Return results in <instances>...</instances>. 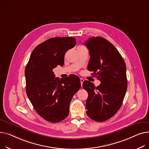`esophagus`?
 Segmentation results:
<instances>
[{"mask_svg":"<svg viewBox=\"0 0 149 149\" xmlns=\"http://www.w3.org/2000/svg\"><path fill=\"white\" fill-rule=\"evenodd\" d=\"M80 81H81V85L82 86V84H83V82H84V79H82V78H81V79H80Z\"/></svg>","mask_w":149,"mask_h":149,"instance_id":"esophagus-1","label":"esophagus"}]
</instances>
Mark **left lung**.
<instances>
[{
  "mask_svg": "<svg viewBox=\"0 0 149 149\" xmlns=\"http://www.w3.org/2000/svg\"><path fill=\"white\" fill-rule=\"evenodd\" d=\"M84 45L89 50L88 70L101 84L95 87L88 81L83 82L88 92L86 114L97 121H104L114 116L120 108L127 86L124 59L112 44L102 37H90Z\"/></svg>",
  "mask_w": 149,
  "mask_h": 149,
  "instance_id": "obj_1",
  "label": "left lung"
}]
</instances>
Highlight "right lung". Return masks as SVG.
<instances>
[{
    "mask_svg": "<svg viewBox=\"0 0 149 149\" xmlns=\"http://www.w3.org/2000/svg\"><path fill=\"white\" fill-rule=\"evenodd\" d=\"M76 44L73 37L51 38L36 47L25 68L26 91L33 108L45 120L57 123L69 113L70 103L80 89V79L55 77L52 70L63 66L66 52Z\"/></svg>",
    "mask_w": 149,
    "mask_h": 149,
    "instance_id": "1",
    "label": "right lung"
}]
</instances>
